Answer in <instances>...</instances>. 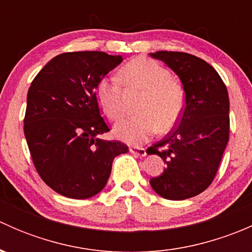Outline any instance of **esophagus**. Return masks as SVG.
Returning <instances> with one entry per match:
<instances>
[{
    "mask_svg": "<svg viewBox=\"0 0 252 252\" xmlns=\"http://www.w3.org/2000/svg\"><path fill=\"white\" fill-rule=\"evenodd\" d=\"M129 151H130L131 154H134V155H138V156H140V157H144V156H146V149H144V147H139V146H131L130 149H129Z\"/></svg>",
    "mask_w": 252,
    "mask_h": 252,
    "instance_id": "1",
    "label": "esophagus"
}]
</instances>
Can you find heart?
Wrapping results in <instances>:
<instances>
[{"mask_svg": "<svg viewBox=\"0 0 252 252\" xmlns=\"http://www.w3.org/2000/svg\"><path fill=\"white\" fill-rule=\"evenodd\" d=\"M118 80L102 78L95 88L98 107L111 121L123 114L124 91L141 93L136 105L139 114L121 121L114 126V135L129 144H141L158 129L171 130L179 122L185 106V93L178 81L171 79L167 68L145 57L134 58L122 67ZM122 86L121 87L120 85Z\"/></svg>", "mask_w": 252, "mask_h": 252, "instance_id": "heart-1", "label": "heart"}]
</instances>
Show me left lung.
<instances>
[{
	"instance_id": "1",
	"label": "left lung",
	"mask_w": 252,
	"mask_h": 252,
	"mask_svg": "<svg viewBox=\"0 0 252 252\" xmlns=\"http://www.w3.org/2000/svg\"><path fill=\"white\" fill-rule=\"evenodd\" d=\"M151 56L180 78L185 107L177 128L147 149L167 166L150 184L164 199L185 200L207 189L217 174L229 140L228 91L215 68L196 56L174 51Z\"/></svg>"
}]
</instances>
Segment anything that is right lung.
Wrapping results in <instances>:
<instances>
[{
  "label": "right lung",
  "mask_w": 252,
  "mask_h": 252,
  "mask_svg": "<svg viewBox=\"0 0 252 252\" xmlns=\"http://www.w3.org/2000/svg\"><path fill=\"white\" fill-rule=\"evenodd\" d=\"M123 61L100 51L65 52L32 81L24 135L41 179L58 194L89 199L107 184L114 157L128 152L110 131L95 97L96 84Z\"/></svg>",
  "instance_id": "add662e5"
}]
</instances>
